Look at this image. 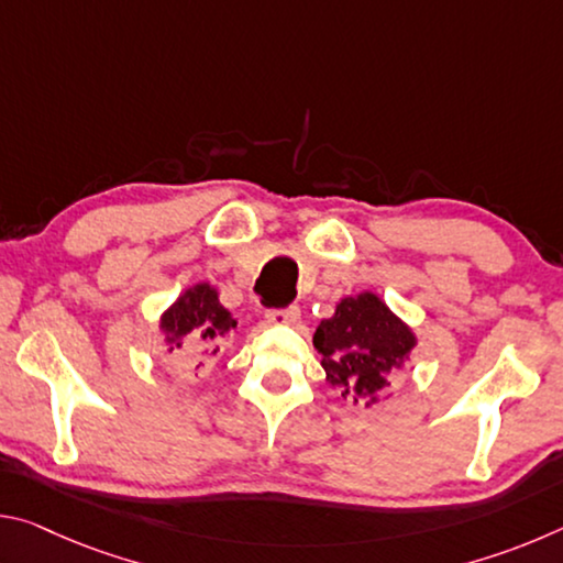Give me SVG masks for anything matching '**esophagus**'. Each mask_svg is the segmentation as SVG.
Here are the masks:
<instances>
[{
    "mask_svg": "<svg viewBox=\"0 0 563 563\" xmlns=\"http://www.w3.org/2000/svg\"><path fill=\"white\" fill-rule=\"evenodd\" d=\"M271 322H283V325H295L300 320V308L298 305H288V308H278L268 312Z\"/></svg>",
    "mask_w": 563,
    "mask_h": 563,
    "instance_id": "1",
    "label": "esophagus"
}]
</instances>
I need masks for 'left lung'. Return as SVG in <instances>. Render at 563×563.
I'll use <instances>...</instances> for the list:
<instances>
[{"mask_svg":"<svg viewBox=\"0 0 563 563\" xmlns=\"http://www.w3.org/2000/svg\"><path fill=\"white\" fill-rule=\"evenodd\" d=\"M312 345L322 352L330 385L345 387V395L367 397L373 405L389 369L415 347V335L377 295L362 292L342 300L335 316L320 322Z\"/></svg>","mask_w":563,"mask_h":563,"instance_id":"obj_1","label":"left lung"}]
</instances>
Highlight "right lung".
<instances>
[{"label":"right lung","mask_w":563,"mask_h":563,"mask_svg":"<svg viewBox=\"0 0 563 563\" xmlns=\"http://www.w3.org/2000/svg\"><path fill=\"white\" fill-rule=\"evenodd\" d=\"M161 328L168 332V342L174 347H184V338L188 332L198 335V340H216L228 335V330L235 328V320L231 318L211 285H196V288L186 290V295L170 305L161 318ZM170 347V350H174ZM218 347L213 350V355Z\"/></svg>","instance_id":"right-lung-1"}]
</instances>
